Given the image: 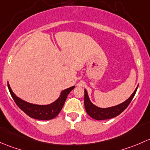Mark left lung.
<instances>
[{
    "label": "left lung",
    "mask_w": 150,
    "mask_h": 150,
    "mask_svg": "<svg viewBox=\"0 0 150 150\" xmlns=\"http://www.w3.org/2000/svg\"><path fill=\"white\" fill-rule=\"evenodd\" d=\"M137 88H138V86H137L132 95L123 103L109 108H100L94 105L89 100L87 91L84 89V107H85L86 112L89 116L98 121L110 119L114 117L118 116L130 104L131 101L135 95Z\"/></svg>",
    "instance_id": "obj_1"
}]
</instances>
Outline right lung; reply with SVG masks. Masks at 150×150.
<instances>
[{
	"mask_svg": "<svg viewBox=\"0 0 150 150\" xmlns=\"http://www.w3.org/2000/svg\"><path fill=\"white\" fill-rule=\"evenodd\" d=\"M8 87L12 98L21 110L24 111L31 118L42 120V121H47L55 118L58 115L64 107L68 95L70 93L72 89H74L75 86H71L68 89L61 91L58 98L50 104L47 105H37L24 101L13 93L8 82Z\"/></svg>",
	"mask_w": 150,
	"mask_h": 150,
	"instance_id": "1",
	"label": "right lung"
}]
</instances>
